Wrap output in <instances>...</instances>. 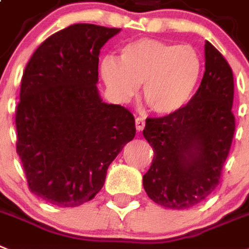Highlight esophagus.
<instances>
[{
    "mask_svg": "<svg viewBox=\"0 0 249 249\" xmlns=\"http://www.w3.org/2000/svg\"><path fill=\"white\" fill-rule=\"evenodd\" d=\"M144 125H145L144 119L141 118V116H138V118L135 119V128H137V130H138V131L143 130V128H144Z\"/></svg>",
    "mask_w": 249,
    "mask_h": 249,
    "instance_id": "obj_1",
    "label": "esophagus"
}]
</instances>
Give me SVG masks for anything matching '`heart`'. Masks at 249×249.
Masks as SVG:
<instances>
[{
    "label": "heart",
    "mask_w": 249,
    "mask_h": 249,
    "mask_svg": "<svg viewBox=\"0 0 249 249\" xmlns=\"http://www.w3.org/2000/svg\"><path fill=\"white\" fill-rule=\"evenodd\" d=\"M201 58L191 46L156 39H138L125 44L119 61L107 56L101 76L120 102H128L143 84V98L152 111L170 115L191 98L201 75Z\"/></svg>",
    "instance_id": "1"
}]
</instances>
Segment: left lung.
Here are the masks:
<instances>
[{
	"mask_svg": "<svg viewBox=\"0 0 249 249\" xmlns=\"http://www.w3.org/2000/svg\"><path fill=\"white\" fill-rule=\"evenodd\" d=\"M205 57V74L189 102L174 114L147 118L143 130L155 153L143 187L169 209H191L215 191L233 142V71L210 42Z\"/></svg>",
	"mask_w": 249,
	"mask_h": 249,
	"instance_id": "left-lung-1",
	"label": "left lung"
}]
</instances>
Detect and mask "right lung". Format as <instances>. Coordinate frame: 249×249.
<instances>
[{"label":"right lung","mask_w":249,"mask_h":249,"mask_svg":"<svg viewBox=\"0 0 249 249\" xmlns=\"http://www.w3.org/2000/svg\"><path fill=\"white\" fill-rule=\"evenodd\" d=\"M120 32L74 24L32 54L16 107V152L30 192L51 205L76 207L102 189L107 169L135 135L134 116L102 102L98 54Z\"/></svg>","instance_id":"right-lung-1"}]
</instances>
